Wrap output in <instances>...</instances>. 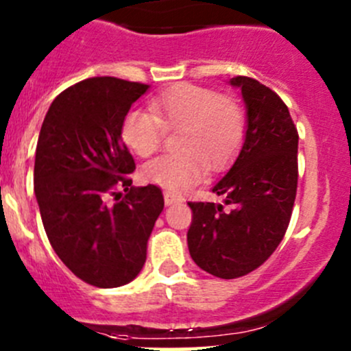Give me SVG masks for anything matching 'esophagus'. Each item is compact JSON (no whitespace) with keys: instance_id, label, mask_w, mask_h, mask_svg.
I'll return each instance as SVG.
<instances>
[{"instance_id":"obj_1","label":"esophagus","mask_w":351,"mask_h":351,"mask_svg":"<svg viewBox=\"0 0 351 351\" xmlns=\"http://www.w3.org/2000/svg\"><path fill=\"white\" fill-rule=\"evenodd\" d=\"M178 202H182V197L175 195V193H171V192H165V204L166 205L178 204Z\"/></svg>"}]
</instances>
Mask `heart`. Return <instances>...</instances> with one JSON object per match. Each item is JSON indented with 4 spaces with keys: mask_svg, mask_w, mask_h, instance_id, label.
I'll return each mask as SVG.
<instances>
[{
    "mask_svg": "<svg viewBox=\"0 0 351 351\" xmlns=\"http://www.w3.org/2000/svg\"><path fill=\"white\" fill-rule=\"evenodd\" d=\"M165 130H180L176 149L182 153L147 162L143 176L169 192H180L200 180L205 166L217 171L234 159L246 134V115L232 97L180 83L156 95L149 112H127L120 127L125 146L141 158L161 147Z\"/></svg>",
    "mask_w": 351,
    "mask_h": 351,
    "instance_id": "heart-1",
    "label": "heart"
}]
</instances>
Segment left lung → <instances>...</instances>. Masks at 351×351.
Returning <instances> with one entry per match:
<instances>
[{
  "label": "left lung",
  "instance_id": "8db88e82",
  "mask_svg": "<svg viewBox=\"0 0 351 351\" xmlns=\"http://www.w3.org/2000/svg\"><path fill=\"white\" fill-rule=\"evenodd\" d=\"M241 88L247 129L238 159L212 192L224 204L189 202L190 256L207 274L238 278L256 270L284 239L297 193V134L282 98L247 76Z\"/></svg>",
  "mask_w": 351,
  "mask_h": 351
}]
</instances>
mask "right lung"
Segmentation results:
<instances>
[{"label": "right lung", "mask_w": 351, "mask_h": 351, "mask_svg": "<svg viewBox=\"0 0 351 351\" xmlns=\"http://www.w3.org/2000/svg\"><path fill=\"white\" fill-rule=\"evenodd\" d=\"M147 88L112 76L80 81L52 101L38 136L34 190L45 234L77 278L100 289L139 275L165 207L159 186H132L136 162L120 134Z\"/></svg>", "instance_id": "add662e5"}]
</instances>
